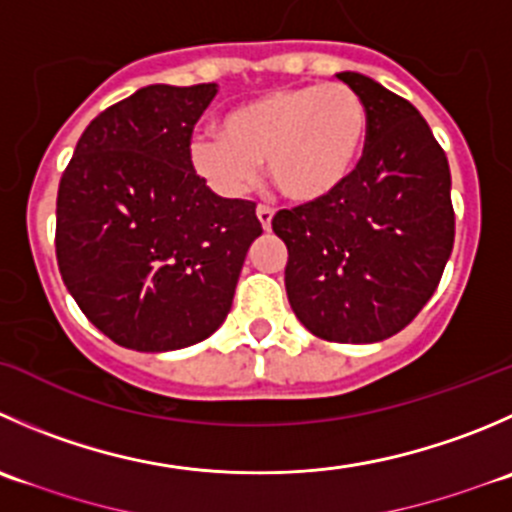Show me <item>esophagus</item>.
Masks as SVG:
<instances>
[{
	"label": "esophagus",
	"instance_id": "obj_1",
	"mask_svg": "<svg viewBox=\"0 0 512 512\" xmlns=\"http://www.w3.org/2000/svg\"><path fill=\"white\" fill-rule=\"evenodd\" d=\"M272 217H275V210H270V207H265V205L257 207V220H260L262 230L265 232L272 227Z\"/></svg>",
	"mask_w": 512,
	"mask_h": 512
}]
</instances>
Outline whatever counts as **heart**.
<instances>
[{
	"mask_svg": "<svg viewBox=\"0 0 512 512\" xmlns=\"http://www.w3.org/2000/svg\"><path fill=\"white\" fill-rule=\"evenodd\" d=\"M220 132L192 137L190 165L222 197L250 190L267 162L295 205H317L352 177L367 137V109L347 84L280 87L240 104Z\"/></svg>",
	"mask_w": 512,
	"mask_h": 512,
	"instance_id": "b5f03b06",
	"label": "heart"
}]
</instances>
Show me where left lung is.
I'll use <instances>...</instances> for the list:
<instances>
[{
	"label": "left lung",
	"instance_id": "1",
	"mask_svg": "<svg viewBox=\"0 0 512 512\" xmlns=\"http://www.w3.org/2000/svg\"><path fill=\"white\" fill-rule=\"evenodd\" d=\"M337 79L367 109L360 162L325 202L277 212L272 230L297 320L327 342H380L438 290L455 240L450 167L408 99L365 74Z\"/></svg>",
	"mask_w": 512,
	"mask_h": 512
}]
</instances>
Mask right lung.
Listing matches in <instances>:
<instances>
[{
    "mask_svg": "<svg viewBox=\"0 0 512 512\" xmlns=\"http://www.w3.org/2000/svg\"><path fill=\"white\" fill-rule=\"evenodd\" d=\"M217 84H150L99 112L57 192V265L69 295L117 345L167 352L225 322L262 235L255 202L217 197L192 170L197 119Z\"/></svg>",
    "mask_w": 512,
    "mask_h": 512,
    "instance_id": "right-lung-1",
    "label": "right lung"
}]
</instances>
